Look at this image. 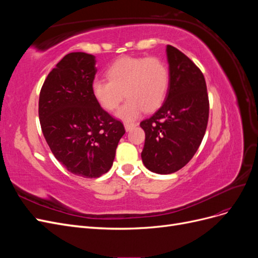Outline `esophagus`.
Wrapping results in <instances>:
<instances>
[{"mask_svg": "<svg viewBox=\"0 0 258 258\" xmlns=\"http://www.w3.org/2000/svg\"><path fill=\"white\" fill-rule=\"evenodd\" d=\"M138 126L137 122H124V128H126L127 131L131 130L132 128H135Z\"/></svg>", "mask_w": 258, "mask_h": 258, "instance_id": "1", "label": "esophagus"}]
</instances>
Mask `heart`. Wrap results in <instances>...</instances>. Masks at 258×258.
<instances>
[{
  "label": "heart",
  "mask_w": 258,
  "mask_h": 258,
  "mask_svg": "<svg viewBox=\"0 0 258 258\" xmlns=\"http://www.w3.org/2000/svg\"><path fill=\"white\" fill-rule=\"evenodd\" d=\"M105 74L107 81L92 83V95L108 112L119 106L123 96L128 98L117 113L124 120L136 119L143 110H157L166 99L170 72L158 57H121L107 68Z\"/></svg>",
  "instance_id": "obj_1"
}]
</instances>
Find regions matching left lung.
<instances>
[{
  "label": "left lung",
  "instance_id": "1",
  "mask_svg": "<svg viewBox=\"0 0 258 258\" xmlns=\"http://www.w3.org/2000/svg\"><path fill=\"white\" fill-rule=\"evenodd\" d=\"M170 82L165 102L140 122L145 132L141 154L152 172L170 174L189 162L205 137L209 97L201 70L181 50L167 46Z\"/></svg>",
  "mask_w": 258,
  "mask_h": 258
}]
</instances>
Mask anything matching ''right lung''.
I'll list each match as a JSON object with an SVG mask.
<instances>
[{"label": "right lung", "mask_w": 258, "mask_h": 258, "mask_svg": "<svg viewBox=\"0 0 258 258\" xmlns=\"http://www.w3.org/2000/svg\"><path fill=\"white\" fill-rule=\"evenodd\" d=\"M95 63L92 54L68 53L46 77L38 100L41 128L51 153L70 172L87 178L111 169L126 132L92 95Z\"/></svg>", "instance_id": "right-lung-1"}]
</instances>
